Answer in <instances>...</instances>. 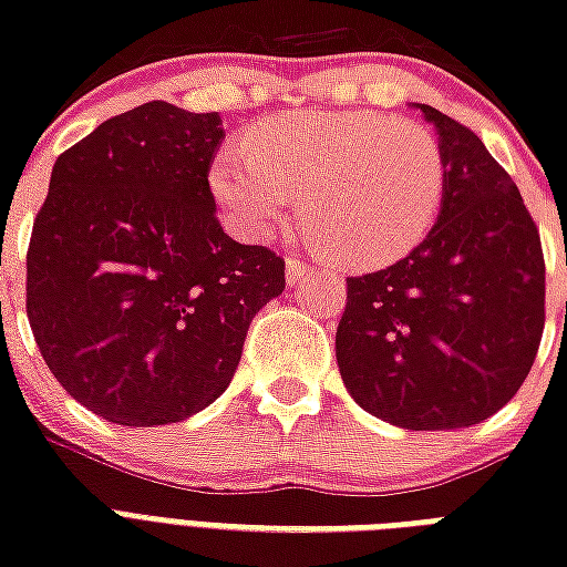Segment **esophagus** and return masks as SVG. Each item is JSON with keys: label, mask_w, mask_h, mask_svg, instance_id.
I'll list each match as a JSON object with an SVG mask.
<instances>
[{"label": "esophagus", "mask_w": 567, "mask_h": 567, "mask_svg": "<svg viewBox=\"0 0 567 567\" xmlns=\"http://www.w3.org/2000/svg\"><path fill=\"white\" fill-rule=\"evenodd\" d=\"M306 270H309V267H306V261H302V258H297V256H288V261H285V274H288V282H300L302 276H306Z\"/></svg>", "instance_id": "obj_1"}]
</instances>
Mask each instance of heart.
Segmentation results:
<instances>
[{
  "label": "heart",
  "instance_id": "obj_1",
  "mask_svg": "<svg viewBox=\"0 0 567 567\" xmlns=\"http://www.w3.org/2000/svg\"><path fill=\"white\" fill-rule=\"evenodd\" d=\"M226 220L267 238L297 212L347 267L391 265L432 229L447 194V155L417 120L379 111H293L226 146L208 173Z\"/></svg>",
  "mask_w": 567,
  "mask_h": 567
}]
</instances>
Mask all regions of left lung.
I'll return each mask as SVG.
<instances>
[{
  "label": "left lung",
  "mask_w": 567,
  "mask_h": 567,
  "mask_svg": "<svg viewBox=\"0 0 567 567\" xmlns=\"http://www.w3.org/2000/svg\"><path fill=\"white\" fill-rule=\"evenodd\" d=\"M447 155L439 223L396 265L347 279L336 355L364 412L462 430L524 385L545 332V252L524 196L483 141L421 105Z\"/></svg>",
  "instance_id": "left-lung-1"
}]
</instances>
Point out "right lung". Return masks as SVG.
Listing matches in <instances>:
<instances>
[{"label": "right lung", "instance_id": "1", "mask_svg": "<svg viewBox=\"0 0 567 567\" xmlns=\"http://www.w3.org/2000/svg\"><path fill=\"white\" fill-rule=\"evenodd\" d=\"M217 111L146 102L58 155L25 252L43 362L84 409L176 423L229 388L249 320L285 291V258L214 214Z\"/></svg>", "mask_w": 567, "mask_h": 567}]
</instances>
